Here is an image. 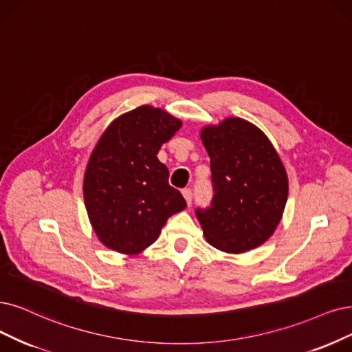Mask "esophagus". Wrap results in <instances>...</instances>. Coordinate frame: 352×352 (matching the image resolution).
Segmentation results:
<instances>
[{
  "mask_svg": "<svg viewBox=\"0 0 352 352\" xmlns=\"http://www.w3.org/2000/svg\"><path fill=\"white\" fill-rule=\"evenodd\" d=\"M183 196H184L187 204L190 206L191 201H192V190H191V188H184V190H183Z\"/></svg>",
  "mask_w": 352,
  "mask_h": 352,
  "instance_id": "34e87169",
  "label": "esophagus"
}]
</instances>
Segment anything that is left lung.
<instances>
[{"label":"left lung","mask_w":352,"mask_h":352,"mask_svg":"<svg viewBox=\"0 0 352 352\" xmlns=\"http://www.w3.org/2000/svg\"><path fill=\"white\" fill-rule=\"evenodd\" d=\"M210 156L213 199L196 209L214 248L241 254L263 245L280 223L289 181L268 138L252 123L229 117L201 130Z\"/></svg>","instance_id":"obj_1"}]
</instances>
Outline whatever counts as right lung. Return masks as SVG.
<instances>
[{"mask_svg": "<svg viewBox=\"0 0 352 352\" xmlns=\"http://www.w3.org/2000/svg\"><path fill=\"white\" fill-rule=\"evenodd\" d=\"M179 127L166 111L140 106L117 117L100 138L85 169L84 200L107 248L139 254L158 239L168 217L187 207L156 158Z\"/></svg>", "mask_w": 352, "mask_h": 352, "instance_id": "right-lung-1", "label": "right lung"}]
</instances>
